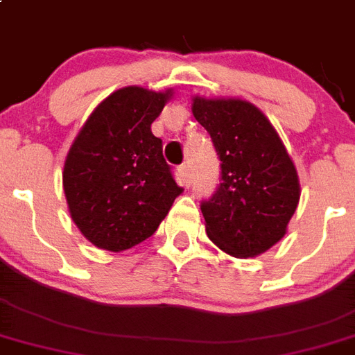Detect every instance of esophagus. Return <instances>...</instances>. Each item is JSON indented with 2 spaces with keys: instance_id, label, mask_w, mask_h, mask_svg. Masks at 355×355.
Segmentation results:
<instances>
[{
  "instance_id": "1",
  "label": "esophagus",
  "mask_w": 355,
  "mask_h": 355,
  "mask_svg": "<svg viewBox=\"0 0 355 355\" xmlns=\"http://www.w3.org/2000/svg\"><path fill=\"white\" fill-rule=\"evenodd\" d=\"M178 177H180L184 186H189V184H191V169H189L187 164H182V166L178 168Z\"/></svg>"
}]
</instances>
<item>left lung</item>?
Masks as SVG:
<instances>
[{
	"mask_svg": "<svg viewBox=\"0 0 355 355\" xmlns=\"http://www.w3.org/2000/svg\"><path fill=\"white\" fill-rule=\"evenodd\" d=\"M220 159V184L202 200L205 231L236 258L258 256L287 233L300 202L293 160L260 110L240 99H193Z\"/></svg>",
	"mask_w": 355,
	"mask_h": 355,
	"instance_id": "obj_1",
	"label": "left lung"
}]
</instances>
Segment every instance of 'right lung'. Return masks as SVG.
<instances>
[{
  "label": "right lung",
  "instance_id": "obj_1",
  "mask_svg": "<svg viewBox=\"0 0 355 355\" xmlns=\"http://www.w3.org/2000/svg\"><path fill=\"white\" fill-rule=\"evenodd\" d=\"M169 92L128 86L94 110L68 151L62 187L71 220L95 247L126 251L159 229L184 191L151 133Z\"/></svg>",
  "mask_w": 355,
  "mask_h": 355
}]
</instances>
